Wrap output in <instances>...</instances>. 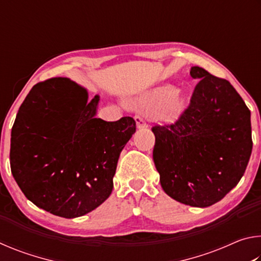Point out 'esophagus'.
Masks as SVG:
<instances>
[{
	"label": "esophagus",
	"instance_id": "34e87169",
	"mask_svg": "<svg viewBox=\"0 0 261 261\" xmlns=\"http://www.w3.org/2000/svg\"><path fill=\"white\" fill-rule=\"evenodd\" d=\"M135 120H136V124L138 129H145V127H147L146 121H145L141 116H136Z\"/></svg>",
	"mask_w": 261,
	"mask_h": 261
}]
</instances>
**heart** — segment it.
Segmentation results:
<instances>
[{"label":"heart","mask_w":261,"mask_h":261,"mask_svg":"<svg viewBox=\"0 0 261 261\" xmlns=\"http://www.w3.org/2000/svg\"><path fill=\"white\" fill-rule=\"evenodd\" d=\"M131 103L147 113H154L158 118L166 122H174L182 116L187 108L185 96L171 86H159L144 92Z\"/></svg>","instance_id":"obj_1"}]
</instances>
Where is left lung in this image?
Masks as SVG:
<instances>
[{
	"mask_svg": "<svg viewBox=\"0 0 261 261\" xmlns=\"http://www.w3.org/2000/svg\"><path fill=\"white\" fill-rule=\"evenodd\" d=\"M189 107L173 124L154 125L153 160L168 196L182 204L208 207L244 175L251 152V113L226 79L200 67Z\"/></svg>",
	"mask_w": 261,
	"mask_h": 261,
	"instance_id": "obj_1",
	"label": "left lung"
}]
</instances>
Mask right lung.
<instances>
[{
  "instance_id": "obj_1",
  "label": "right lung",
  "mask_w": 261,
  "mask_h": 261,
  "mask_svg": "<svg viewBox=\"0 0 261 261\" xmlns=\"http://www.w3.org/2000/svg\"><path fill=\"white\" fill-rule=\"evenodd\" d=\"M99 95L56 77L32 87L11 130L10 167L30 201L73 219L90 213L113 191L122 149L136 132L132 117L96 118Z\"/></svg>"
}]
</instances>
